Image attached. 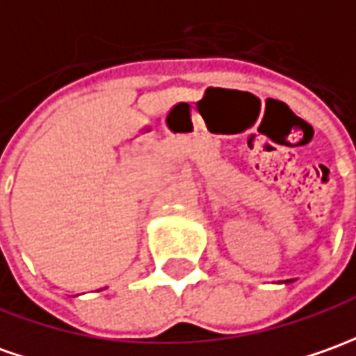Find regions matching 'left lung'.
Returning a JSON list of instances; mask_svg holds the SVG:
<instances>
[{
	"label": "left lung",
	"mask_w": 356,
	"mask_h": 356,
	"mask_svg": "<svg viewBox=\"0 0 356 356\" xmlns=\"http://www.w3.org/2000/svg\"><path fill=\"white\" fill-rule=\"evenodd\" d=\"M282 282H284V284H286V282H290V280H282Z\"/></svg>",
	"instance_id": "1"
}]
</instances>
